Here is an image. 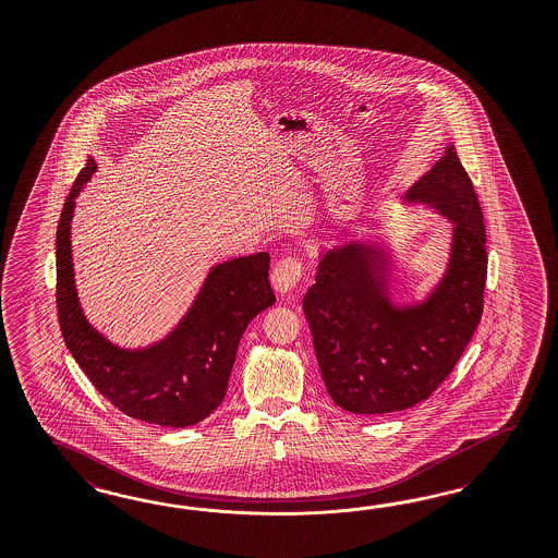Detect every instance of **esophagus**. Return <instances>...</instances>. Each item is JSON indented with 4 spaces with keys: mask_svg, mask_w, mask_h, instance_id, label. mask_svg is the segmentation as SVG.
Returning a JSON list of instances; mask_svg holds the SVG:
<instances>
[{
    "mask_svg": "<svg viewBox=\"0 0 558 558\" xmlns=\"http://www.w3.org/2000/svg\"><path fill=\"white\" fill-rule=\"evenodd\" d=\"M303 262L299 257H284L276 264V268L271 271V284L280 294H287L303 280Z\"/></svg>",
    "mask_w": 558,
    "mask_h": 558,
    "instance_id": "obj_1",
    "label": "esophagus"
}]
</instances>
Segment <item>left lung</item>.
<instances>
[{
  "label": "left lung",
  "instance_id": "8db88e82",
  "mask_svg": "<svg viewBox=\"0 0 558 558\" xmlns=\"http://www.w3.org/2000/svg\"><path fill=\"white\" fill-rule=\"evenodd\" d=\"M407 198L429 203L454 222L450 266L425 303L395 308L385 255L360 243L323 255L304 294L327 392L352 413L380 415L425 401L454 371L483 315L487 235L454 145Z\"/></svg>",
  "mask_w": 558,
  "mask_h": 558
}]
</instances>
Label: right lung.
Segmentation results:
<instances>
[{"label":"right lung","instance_id":"obj_1","mask_svg":"<svg viewBox=\"0 0 558 558\" xmlns=\"http://www.w3.org/2000/svg\"><path fill=\"white\" fill-rule=\"evenodd\" d=\"M96 171L89 157L73 182L57 227V315L69 352L104 399L129 417L166 427L203 422L222 403L245 327L274 304L270 255L225 262L208 274L180 327L161 343L126 352L85 322L71 262L75 196Z\"/></svg>","mask_w":558,"mask_h":558}]
</instances>
